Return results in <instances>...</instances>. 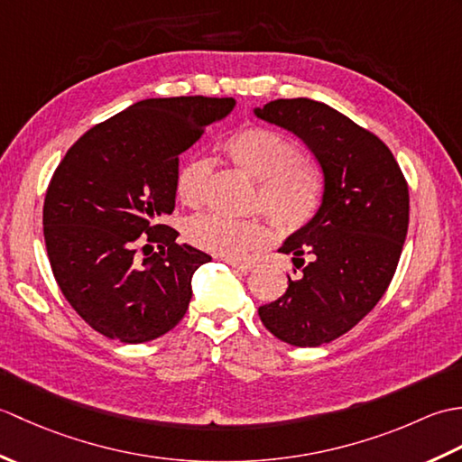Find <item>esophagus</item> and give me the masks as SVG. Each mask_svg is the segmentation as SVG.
<instances>
[{
	"mask_svg": "<svg viewBox=\"0 0 462 462\" xmlns=\"http://www.w3.org/2000/svg\"><path fill=\"white\" fill-rule=\"evenodd\" d=\"M228 263H230L232 268H236L238 272H244V273H246V272H252L254 268H256V263H254V262H238V260H228Z\"/></svg>",
	"mask_w": 462,
	"mask_h": 462,
	"instance_id": "obj_1",
	"label": "esophagus"
}]
</instances>
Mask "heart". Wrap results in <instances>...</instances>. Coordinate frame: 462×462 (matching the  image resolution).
Returning <instances> with one entry per match:
<instances>
[{
  "mask_svg": "<svg viewBox=\"0 0 462 462\" xmlns=\"http://www.w3.org/2000/svg\"><path fill=\"white\" fill-rule=\"evenodd\" d=\"M230 161L258 184V204L282 230H300L316 216L323 180L311 161L298 156L296 143L278 131L252 126L234 134L226 144ZM210 179V162L200 156L184 161L176 172V194L184 206L199 208ZM190 240L208 252L238 258L268 238V226L260 218L236 220L208 214L189 226Z\"/></svg>",
  "mask_w": 462,
  "mask_h": 462,
  "instance_id": "obj_1",
  "label": "heart"
}]
</instances>
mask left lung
Wrapping results in <instances>:
<instances>
[{
	"label": "left lung",
	"instance_id": "8db88e82",
	"mask_svg": "<svg viewBox=\"0 0 462 462\" xmlns=\"http://www.w3.org/2000/svg\"><path fill=\"white\" fill-rule=\"evenodd\" d=\"M254 115L308 146L323 174L316 216L280 246L293 280L258 313L278 339L318 347L367 316L389 288L409 226V189L395 156L375 134L329 105L278 99Z\"/></svg>",
	"mask_w": 462,
	"mask_h": 462
}]
</instances>
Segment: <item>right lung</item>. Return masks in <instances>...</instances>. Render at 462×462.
Listing matches in <instances>:
<instances>
[{"label": "right lung", "instance_id": "obj_1", "mask_svg": "<svg viewBox=\"0 0 462 462\" xmlns=\"http://www.w3.org/2000/svg\"><path fill=\"white\" fill-rule=\"evenodd\" d=\"M234 106L200 95L139 101L87 131L57 166L43 204L49 263L65 300L105 337L144 343L184 318L194 272L212 258L176 244L162 218L174 210L180 152Z\"/></svg>", "mask_w": 462, "mask_h": 462}]
</instances>
